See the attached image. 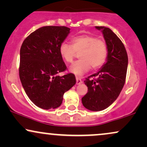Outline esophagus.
<instances>
[{"label":"esophagus","instance_id":"34e87169","mask_svg":"<svg viewBox=\"0 0 147 147\" xmlns=\"http://www.w3.org/2000/svg\"><path fill=\"white\" fill-rule=\"evenodd\" d=\"M76 80H77V84H81L82 83V80L79 77H76Z\"/></svg>","mask_w":147,"mask_h":147}]
</instances>
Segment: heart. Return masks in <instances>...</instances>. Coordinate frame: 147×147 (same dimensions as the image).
I'll list each match as a JSON object with an SVG mask.
<instances>
[{
	"instance_id": "heart-1",
	"label": "heart",
	"mask_w": 147,
	"mask_h": 147,
	"mask_svg": "<svg viewBox=\"0 0 147 147\" xmlns=\"http://www.w3.org/2000/svg\"><path fill=\"white\" fill-rule=\"evenodd\" d=\"M59 52L62 58L68 63L73 61L76 53H80V60L72 64L70 70L75 75H82L88 71L90 67L96 70L104 65L108 57V46L104 40L94 35L84 34L74 37L71 45L62 43Z\"/></svg>"
}]
</instances>
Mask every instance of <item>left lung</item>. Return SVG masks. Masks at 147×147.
I'll return each mask as SVG.
<instances>
[{
  "label": "left lung",
  "instance_id": "obj_1",
  "mask_svg": "<svg viewBox=\"0 0 147 147\" xmlns=\"http://www.w3.org/2000/svg\"><path fill=\"white\" fill-rule=\"evenodd\" d=\"M95 28L102 30L108 46V57L100 70L84 81L88 92L82 102L86 109L99 111L111 106L122 91L127 72L128 55L122 41L112 30L103 26Z\"/></svg>",
  "mask_w": 147,
  "mask_h": 147
}]
</instances>
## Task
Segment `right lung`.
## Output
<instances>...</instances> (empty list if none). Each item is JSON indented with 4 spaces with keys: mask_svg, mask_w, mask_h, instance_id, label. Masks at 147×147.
<instances>
[{
    "mask_svg": "<svg viewBox=\"0 0 147 147\" xmlns=\"http://www.w3.org/2000/svg\"><path fill=\"white\" fill-rule=\"evenodd\" d=\"M70 30L65 26L42 27L22 43L20 79L30 100L41 109L58 108L63 94L76 84L74 74L59 75L67 69L59 48Z\"/></svg>",
    "mask_w": 147,
    "mask_h": 147,
    "instance_id": "right-lung-1",
    "label": "right lung"
}]
</instances>
